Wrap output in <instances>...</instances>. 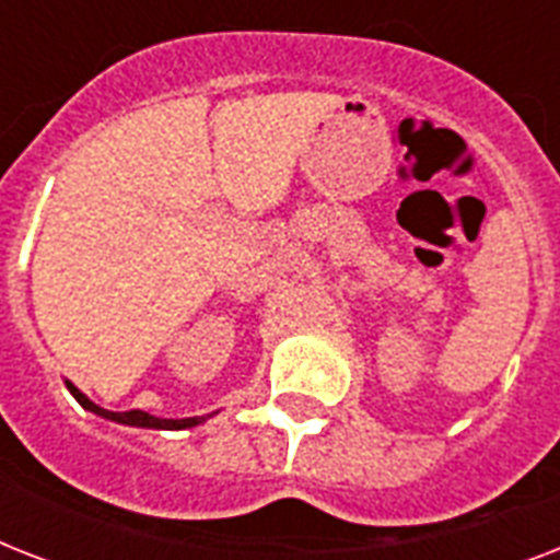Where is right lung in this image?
Here are the masks:
<instances>
[{
    "label": "right lung",
    "mask_w": 560,
    "mask_h": 560,
    "mask_svg": "<svg viewBox=\"0 0 560 560\" xmlns=\"http://www.w3.org/2000/svg\"><path fill=\"white\" fill-rule=\"evenodd\" d=\"M66 389L72 392V398L78 400L83 409H90V412H95V416L107 418V421H116V424L144 427V430H188V427L202 424L206 418L214 416V412H211V416H194V418H156V416H151V412H144V409H130V412H113V409L98 407L95 400L86 398V395H83V392L78 389L72 381H66Z\"/></svg>",
    "instance_id": "obj_1"
}]
</instances>
